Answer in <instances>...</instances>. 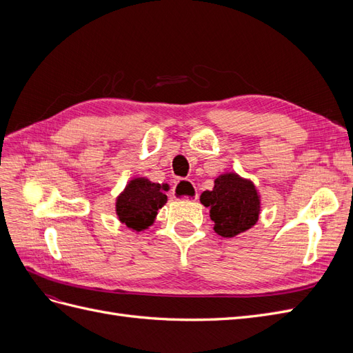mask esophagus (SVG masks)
<instances>
[{
    "label": "esophagus",
    "mask_w": 353,
    "mask_h": 353,
    "mask_svg": "<svg viewBox=\"0 0 353 353\" xmlns=\"http://www.w3.org/2000/svg\"><path fill=\"white\" fill-rule=\"evenodd\" d=\"M172 196L178 200H197V190L188 179H181L172 188Z\"/></svg>",
    "instance_id": "esophagus-1"
}]
</instances>
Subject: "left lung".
I'll list each match as a JSON object with an SVG mask.
<instances>
[{
    "label": "left lung",
    "mask_w": 353,
    "mask_h": 353,
    "mask_svg": "<svg viewBox=\"0 0 353 353\" xmlns=\"http://www.w3.org/2000/svg\"><path fill=\"white\" fill-rule=\"evenodd\" d=\"M200 201L210 209L215 232L231 239L252 228L259 219L261 200L252 181L237 174H223L215 179L213 190L203 191Z\"/></svg>",
    "instance_id": "8db88e82"
}]
</instances>
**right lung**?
Here are the masks:
<instances>
[{"label": "right lung", "mask_w": 353, "mask_h": 353, "mask_svg": "<svg viewBox=\"0 0 353 353\" xmlns=\"http://www.w3.org/2000/svg\"><path fill=\"white\" fill-rule=\"evenodd\" d=\"M168 184H156L147 178L130 181L123 193L116 200L117 218L128 228L143 231L153 223L157 210L162 208L168 197Z\"/></svg>", "instance_id": "1"}]
</instances>
